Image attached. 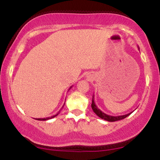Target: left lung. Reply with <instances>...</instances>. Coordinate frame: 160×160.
<instances>
[{
    "mask_svg": "<svg viewBox=\"0 0 160 160\" xmlns=\"http://www.w3.org/2000/svg\"><path fill=\"white\" fill-rule=\"evenodd\" d=\"M138 49H139V47H138ZM91 106H92V111H94V113H95V114L98 116V117H100V118L103 119V120H107V121H108V122H115V121L122 120V119H125L126 117H127L128 116H129L132 113V112H130V113H127V114L122 115V116H117V117L106 114V113H104V112H102L96 106V104H95V102H94V95L92 96V102Z\"/></svg>",
    "mask_w": 160,
    "mask_h": 160,
    "instance_id": "8db88e82",
    "label": "left lung"
}]
</instances>
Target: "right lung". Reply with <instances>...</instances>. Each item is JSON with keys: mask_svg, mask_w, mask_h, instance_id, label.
<instances>
[{"mask_svg": "<svg viewBox=\"0 0 160 160\" xmlns=\"http://www.w3.org/2000/svg\"><path fill=\"white\" fill-rule=\"evenodd\" d=\"M71 87H72V86H71V87H70V89H71ZM69 89H68V90H69ZM64 105H65V104H64ZM64 105L63 106H62V108H63L64 107ZM62 108H61V110L62 109ZM61 110H60V111H61ZM60 111H58V113H56V115H53V116H52V117H47V118H38V119H35V120H43V121H44V120H50V119H52V118H54V117H56V116L57 115H58V113H60Z\"/></svg>", "mask_w": 160, "mask_h": 160, "instance_id": "obj_1", "label": "right lung"}]
</instances>
